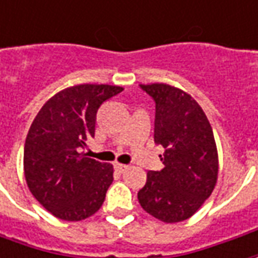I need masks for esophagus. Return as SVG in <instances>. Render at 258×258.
I'll use <instances>...</instances> for the list:
<instances>
[{
  "label": "esophagus",
  "mask_w": 258,
  "mask_h": 258,
  "mask_svg": "<svg viewBox=\"0 0 258 258\" xmlns=\"http://www.w3.org/2000/svg\"><path fill=\"white\" fill-rule=\"evenodd\" d=\"M114 168L118 172H125V171L128 169V165H124V164H118V162H117L114 165Z\"/></svg>",
  "instance_id": "34e87169"
}]
</instances>
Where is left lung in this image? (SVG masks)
<instances>
[{
	"instance_id": "left-lung-1",
	"label": "left lung",
	"mask_w": 258,
	"mask_h": 258,
	"mask_svg": "<svg viewBox=\"0 0 258 258\" xmlns=\"http://www.w3.org/2000/svg\"><path fill=\"white\" fill-rule=\"evenodd\" d=\"M155 101L154 141L164 148V168L147 173L138 202L165 223L186 220L213 192L219 161L213 131L202 107L180 89L140 85Z\"/></svg>"
}]
</instances>
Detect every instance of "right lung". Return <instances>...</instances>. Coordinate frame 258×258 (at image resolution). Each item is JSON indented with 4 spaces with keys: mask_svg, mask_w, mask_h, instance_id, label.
<instances>
[{
    "mask_svg": "<svg viewBox=\"0 0 258 258\" xmlns=\"http://www.w3.org/2000/svg\"><path fill=\"white\" fill-rule=\"evenodd\" d=\"M120 86L78 85L56 93L36 114L24 147L31 194L53 216L79 222L94 215L113 182V165L82 152L94 137L99 107Z\"/></svg>",
    "mask_w": 258,
    "mask_h": 258,
    "instance_id": "obj_1",
    "label": "right lung"
}]
</instances>
